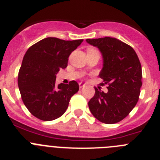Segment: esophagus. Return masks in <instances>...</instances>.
Wrapping results in <instances>:
<instances>
[{"mask_svg": "<svg viewBox=\"0 0 160 160\" xmlns=\"http://www.w3.org/2000/svg\"><path fill=\"white\" fill-rule=\"evenodd\" d=\"M85 86H86V84H85V83H79V87H80V89H81V88H84Z\"/></svg>", "mask_w": 160, "mask_h": 160, "instance_id": "obj_1", "label": "esophagus"}]
</instances>
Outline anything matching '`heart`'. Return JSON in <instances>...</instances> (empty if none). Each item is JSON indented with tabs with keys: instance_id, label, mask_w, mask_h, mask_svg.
Here are the masks:
<instances>
[{
	"instance_id": "1",
	"label": "heart",
	"mask_w": 160,
	"mask_h": 160,
	"mask_svg": "<svg viewBox=\"0 0 160 160\" xmlns=\"http://www.w3.org/2000/svg\"><path fill=\"white\" fill-rule=\"evenodd\" d=\"M90 50H93V49H90Z\"/></svg>"
}]
</instances>
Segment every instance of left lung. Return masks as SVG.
Wrapping results in <instances>:
<instances>
[{
  "label": "left lung",
  "instance_id": "8db88e82",
  "mask_svg": "<svg viewBox=\"0 0 160 160\" xmlns=\"http://www.w3.org/2000/svg\"><path fill=\"white\" fill-rule=\"evenodd\" d=\"M102 54L103 68L99 77L108 84V92L94 88L88 102L90 112L100 122L114 124L125 118L138 101L142 84V67L135 50L115 38L87 39Z\"/></svg>",
  "mask_w": 160,
  "mask_h": 160
}]
</instances>
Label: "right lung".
I'll use <instances>...</instances> for the list:
<instances>
[{
	"mask_svg": "<svg viewBox=\"0 0 160 160\" xmlns=\"http://www.w3.org/2000/svg\"><path fill=\"white\" fill-rule=\"evenodd\" d=\"M83 41L49 37L27 50L19 70L18 83L25 107L37 118L52 121L62 116L71 97L79 90L75 80L56 86V75L59 69L67 67L71 52Z\"/></svg>",
	"mask_w": 160,
	"mask_h": 160,
	"instance_id": "obj_1",
	"label": "right lung"
}]
</instances>
